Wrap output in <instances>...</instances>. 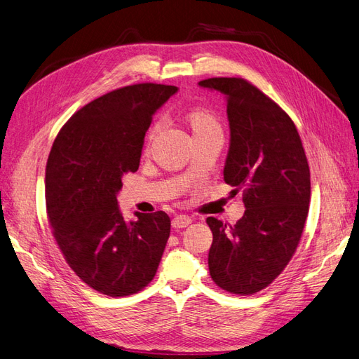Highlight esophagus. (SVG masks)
Listing matches in <instances>:
<instances>
[{
    "label": "esophagus",
    "mask_w": 359,
    "mask_h": 359,
    "mask_svg": "<svg viewBox=\"0 0 359 359\" xmlns=\"http://www.w3.org/2000/svg\"><path fill=\"white\" fill-rule=\"evenodd\" d=\"M192 222V219L187 215H177L175 219H172V228L175 229H180V228H187L189 224Z\"/></svg>",
    "instance_id": "1"
}]
</instances>
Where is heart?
Returning a JSON list of instances; mask_svg holds the SVG:
<instances>
[{"instance_id":"1","label":"heart","mask_w":359,"mask_h":359,"mask_svg":"<svg viewBox=\"0 0 359 359\" xmlns=\"http://www.w3.org/2000/svg\"><path fill=\"white\" fill-rule=\"evenodd\" d=\"M188 119H189V123L192 126L194 134H198V133L207 131L210 128H219V125H217L215 116L212 114V111H209L204 107H194L192 110H189ZM158 128H159V122H156L152 126V130H150V137L154 135V133Z\"/></svg>"}]
</instances>
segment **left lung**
Masks as SVG:
<instances>
[{"mask_svg":"<svg viewBox=\"0 0 359 359\" xmlns=\"http://www.w3.org/2000/svg\"><path fill=\"white\" fill-rule=\"evenodd\" d=\"M225 95L229 149L224 180L243 189L245 215L228 226L207 217L213 233L209 270L224 291L252 295L291 261L310 203V170L292 119L257 86L240 77L201 80Z\"/></svg>","mask_w":359,"mask_h":359,"instance_id":"1","label":"left lung"}]
</instances>
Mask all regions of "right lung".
I'll return each instance as SVG.
<instances>
[{"label":"right lung","instance_id":"1","mask_svg":"<svg viewBox=\"0 0 359 359\" xmlns=\"http://www.w3.org/2000/svg\"><path fill=\"white\" fill-rule=\"evenodd\" d=\"M176 86L138 83L77 110L56 135L46 165V209L72 270L109 297H126L152 282L170 237L165 212L125 221L116 195L122 176L140 165L155 111Z\"/></svg>","mask_w":359,"mask_h":359}]
</instances>
